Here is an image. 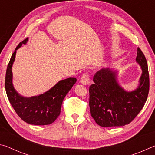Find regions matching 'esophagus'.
<instances>
[{"instance_id":"1","label":"esophagus","mask_w":155,"mask_h":155,"mask_svg":"<svg viewBox=\"0 0 155 155\" xmlns=\"http://www.w3.org/2000/svg\"><path fill=\"white\" fill-rule=\"evenodd\" d=\"M90 77L87 74H83L82 77H81L80 83L84 85H87L90 83Z\"/></svg>"}]
</instances>
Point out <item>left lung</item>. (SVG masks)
Here are the masks:
<instances>
[{
    "label": "left lung",
    "mask_w": 155,
    "mask_h": 155,
    "mask_svg": "<svg viewBox=\"0 0 155 155\" xmlns=\"http://www.w3.org/2000/svg\"><path fill=\"white\" fill-rule=\"evenodd\" d=\"M136 62L141 75L135 90L127 91L117 81V72L103 68L96 73L90 87L91 117L103 127H123L134 120L145 104L149 91V74L146 59L137 48Z\"/></svg>",
    "instance_id": "obj_1"
}]
</instances>
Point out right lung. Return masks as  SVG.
<instances>
[{"label":"right lung","instance_id":"obj_1","mask_svg":"<svg viewBox=\"0 0 155 155\" xmlns=\"http://www.w3.org/2000/svg\"><path fill=\"white\" fill-rule=\"evenodd\" d=\"M28 38L18 44L7 65L5 77V90L10 103L23 121L33 125H48L55 121L61 112L62 102L73 85L75 78L59 81L48 91L39 96L25 97L18 92L13 85L12 65L15 61L16 51L26 44Z\"/></svg>","mask_w":155,"mask_h":155}]
</instances>
